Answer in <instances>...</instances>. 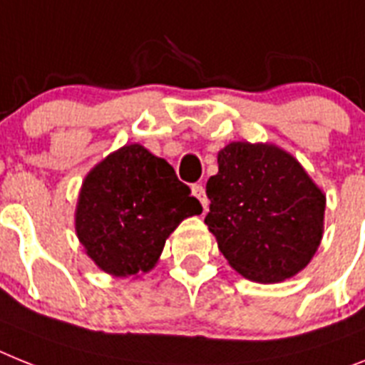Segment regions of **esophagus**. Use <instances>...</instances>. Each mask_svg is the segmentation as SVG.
I'll use <instances>...</instances> for the list:
<instances>
[{"label": "esophagus", "instance_id": "obj_1", "mask_svg": "<svg viewBox=\"0 0 365 365\" xmlns=\"http://www.w3.org/2000/svg\"><path fill=\"white\" fill-rule=\"evenodd\" d=\"M191 191H192V197L200 200L202 207L207 210V198H206V191H204V185H202V183H195V185L191 187Z\"/></svg>", "mask_w": 365, "mask_h": 365}]
</instances>
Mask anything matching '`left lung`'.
<instances>
[{
	"label": "left lung",
	"instance_id": "8db88e82",
	"mask_svg": "<svg viewBox=\"0 0 365 365\" xmlns=\"http://www.w3.org/2000/svg\"><path fill=\"white\" fill-rule=\"evenodd\" d=\"M207 180L206 222L235 271L259 284L292 278L323 237L324 198L302 165L274 145L230 143Z\"/></svg>",
	"mask_w": 365,
	"mask_h": 365
}]
</instances>
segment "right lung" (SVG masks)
<instances>
[{"label":"right lung","instance_id":"1","mask_svg":"<svg viewBox=\"0 0 365 365\" xmlns=\"http://www.w3.org/2000/svg\"><path fill=\"white\" fill-rule=\"evenodd\" d=\"M202 206L174 168L145 146L125 145L87 174L76 232L87 256L113 277L154 269L165 241Z\"/></svg>","mask_w":365,"mask_h":365}]
</instances>
